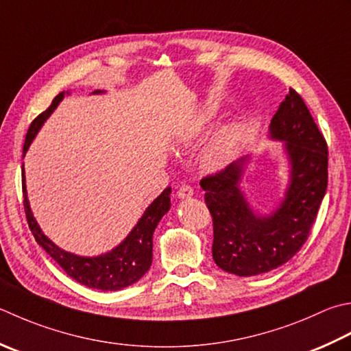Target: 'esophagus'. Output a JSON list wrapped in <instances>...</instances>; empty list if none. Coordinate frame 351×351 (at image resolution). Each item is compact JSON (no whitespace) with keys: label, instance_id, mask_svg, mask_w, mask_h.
Masks as SVG:
<instances>
[{"label":"esophagus","instance_id":"obj_1","mask_svg":"<svg viewBox=\"0 0 351 351\" xmlns=\"http://www.w3.org/2000/svg\"><path fill=\"white\" fill-rule=\"evenodd\" d=\"M176 196L180 197V199H189V197L193 196V189H191L190 185L184 184V185H181L180 189H178V191H176Z\"/></svg>","mask_w":351,"mask_h":351}]
</instances>
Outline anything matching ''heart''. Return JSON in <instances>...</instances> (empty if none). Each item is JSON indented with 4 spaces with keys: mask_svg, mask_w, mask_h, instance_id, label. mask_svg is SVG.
<instances>
[{
    "mask_svg": "<svg viewBox=\"0 0 351 351\" xmlns=\"http://www.w3.org/2000/svg\"><path fill=\"white\" fill-rule=\"evenodd\" d=\"M219 119V108L213 103H207L201 112L197 114L196 120L193 121L187 132L184 134V140L191 143L197 140L199 136L207 134L208 130L215 126V123ZM242 126L236 121L226 123V125L219 128L215 134L211 135L208 143L201 154V164L205 170L217 171L228 166L232 158L236 156L237 150L242 144Z\"/></svg>",
    "mask_w": 351,
    "mask_h": 351,
    "instance_id": "heart-1",
    "label": "heart"
}]
</instances>
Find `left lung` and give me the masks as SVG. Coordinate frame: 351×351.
<instances>
[{
    "label": "left lung",
    "mask_w": 351,
    "mask_h": 351,
    "mask_svg": "<svg viewBox=\"0 0 351 351\" xmlns=\"http://www.w3.org/2000/svg\"><path fill=\"white\" fill-rule=\"evenodd\" d=\"M269 138L283 143L289 162L285 197L269 215L254 210L240 187L250 156L201 181L213 216V258L239 277L269 272L291 260L307 240L327 190V143L293 89L272 117Z\"/></svg>",
    "instance_id": "obj_1"
}]
</instances>
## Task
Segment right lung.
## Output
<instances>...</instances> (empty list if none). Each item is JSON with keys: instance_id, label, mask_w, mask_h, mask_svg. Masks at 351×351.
Masks as SVG:
<instances>
[{"instance_id": "add662e5", "label": "right lung", "mask_w": 351, "mask_h": 351, "mask_svg": "<svg viewBox=\"0 0 351 351\" xmlns=\"http://www.w3.org/2000/svg\"><path fill=\"white\" fill-rule=\"evenodd\" d=\"M105 91H94L93 94H103ZM65 94L70 93H59L54 97L50 108L45 109L43 114H39L36 119L32 121V125L27 130L25 143L23 152L24 155L29 150L32 141L34 136L39 132V129L43 128L44 123L47 121L48 117L51 115L54 109L58 108L62 99L65 97ZM23 193H24V210L27 216V222H29L30 231L33 232L34 239L39 246H43L45 252L50 256L54 262H56L62 269L66 272V276H70L77 283L84 285L91 289L99 291H120L125 287L134 285L138 281L144 274L149 271L150 265H152V248H154V231L156 225L160 223L162 216L170 210V193L171 189L167 187L162 193L158 196L155 201L149 205L146 211L143 213L140 221L130 230L126 239L123 240L120 245H117L115 248L108 251L105 254L94 257H85L77 256V254L68 252L65 250L59 248L56 243H53L48 239L43 230H40L39 223L34 219L29 197H27V187H25V171L23 164Z\"/></svg>"}]
</instances>
